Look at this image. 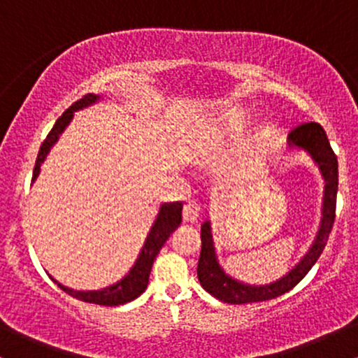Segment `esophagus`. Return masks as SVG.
Segmentation results:
<instances>
[{
	"mask_svg": "<svg viewBox=\"0 0 358 358\" xmlns=\"http://www.w3.org/2000/svg\"><path fill=\"white\" fill-rule=\"evenodd\" d=\"M200 212H202V207L196 200H188L183 207V220L190 222V224H195L199 220Z\"/></svg>",
	"mask_w": 358,
	"mask_h": 358,
	"instance_id": "esophagus-1",
	"label": "esophagus"
}]
</instances>
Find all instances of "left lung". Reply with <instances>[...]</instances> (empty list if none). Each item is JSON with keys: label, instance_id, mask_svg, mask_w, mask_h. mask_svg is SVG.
I'll list each match as a JSON object with an SVG mask.
<instances>
[{"label": "left lung", "instance_id": "left-lung-1", "mask_svg": "<svg viewBox=\"0 0 358 358\" xmlns=\"http://www.w3.org/2000/svg\"><path fill=\"white\" fill-rule=\"evenodd\" d=\"M287 143H289V146H298L308 151L311 158L315 159L316 165H318L320 171H322L324 192L322 222H320L318 234H316L313 244L308 249V252L289 273L279 278L278 281L269 282V285L256 286L245 285V282L237 281V279L225 274L215 256L210 220L203 222L202 231H200L202 250H200L199 266H196V276H199V281L203 289L208 291L212 296L220 299V301L231 303V305H244V303L266 301V299L281 296V294L293 289L306 276L308 271L313 268L315 262L322 256L324 245H327L328 237H330L331 229H334L336 190H338V162H336V155L331 150L330 143H328L327 133L318 122H305V124L296 126L287 136Z\"/></svg>", "mask_w": 358, "mask_h": 358}]
</instances>
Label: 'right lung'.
Returning a JSON list of instances; mask_svg holds the SVG:
<instances>
[{"label": "right lung", "instance_id": "add662e5", "mask_svg": "<svg viewBox=\"0 0 358 358\" xmlns=\"http://www.w3.org/2000/svg\"><path fill=\"white\" fill-rule=\"evenodd\" d=\"M101 99V96L97 94H87L82 99L65 110L62 116L57 119V122L53 124L52 131L48 133V136L45 138V141L40 146L38 156H36L35 162V168H34V178L31 182H35L36 176L40 173V166L47 158V155L50 153L52 146L55 145L57 139L60 138V134L64 133L65 127L69 126V122L72 121L73 113L79 109L87 108V106L94 104ZM182 208L183 205L182 202H173V203H165L159 207L158 215H156L155 224L151 225L150 234H148L145 244H143L141 252L134 262L133 268L129 269V273L126 274L121 281H117L116 285H110L104 289H97V291H77L72 289V287H67L64 285H60L57 279H50L55 282L57 286L60 287L62 291H65L71 296L80 299V301L85 303H94V305H102V306H117V305H124V303L133 301L136 299L139 294L148 287V279H150V273L151 268H153V262L156 256H158L159 249L163 248V244L168 241V237L171 236V232H175V229L178 227L180 222H182Z\"/></svg>", "mask_w": 358, "mask_h": 358}]
</instances>
